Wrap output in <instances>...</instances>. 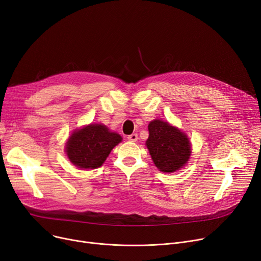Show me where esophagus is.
Here are the masks:
<instances>
[{
	"label": "esophagus",
	"instance_id": "1",
	"mask_svg": "<svg viewBox=\"0 0 261 261\" xmlns=\"http://www.w3.org/2000/svg\"><path fill=\"white\" fill-rule=\"evenodd\" d=\"M127 139H128L129 142H136V141H138V134H136V133H132V134L128 135Z\"/></svg>",
	"mask_w": 261,
	"mask_h": 261
}]
</instances>
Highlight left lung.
<instances>
[{
  "label": "left lung",
  "mask_w": 261,
  "mask_h": 261,
  "mask_svg": "<svg viewBox=\"0 0 261 261\" xmlns=\"http://www.w3.org/2000/svg\"><path fill=\"white\" fill-rule=\"evenodd\" d=\"M148 130L146 146L154 165L162 172H174L184 167L191 153L186 134L161 119L150 121Z\"/></svg>",
  "instance_id": "obj_1"
}]
</instances>
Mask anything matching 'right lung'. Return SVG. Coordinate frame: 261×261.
<instances>
[{
    "mask_svg": "<svg viewBox=\"0 0 261 261\" xmlns=\"http://www.w3.org/2000/svg\"><path fill=\"white\" fill-rule=\"evenodd\" d=\"M121 140L118 133L111 132L102 123H91L72 133L66 142L65 152L76 167L95 169L102 165Z\"/></svg>",
    "mask_w": 261,
    "mask_h": 261,
    "instance_id": "add662e5",
    "label": "right lung"
}]
</instances>
